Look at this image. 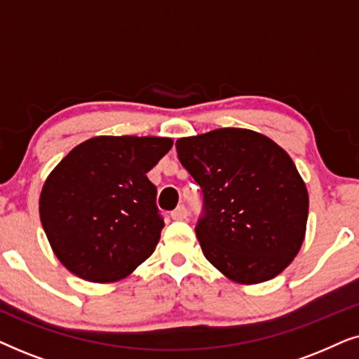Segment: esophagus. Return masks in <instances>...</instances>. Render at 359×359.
Wrapping results in <instances>:
<instances>
[{
	"label": "esophagus",
	"instance_id": "obj_1",
	"mask_svg": "<svg viewBox=\"0 0 359 359\" xmlns=\"http://www.w3.org/2000/svg\"><path fill=\"white\" fill-rule=\"evenodd\" d=\"M188 215H189V212H188V208H186V205H178V208L171 212V217H173L175 220H186L188 219Z\"/></svg>",
	"mask_w": 359,
	"mask_h": 359
}]
</instances>
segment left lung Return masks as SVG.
<instances>
[{
	"label": "left lung",
	"mask_w": 359,
	"mask_h": 359,
	"mask_svg": "<svg viewBox=\"0 0 359 359\" xmlns=\"http://www.w3.org/2000/svg\"><path fill=\"white\" fill-rule=\"evenodd\" d=\"M176 151L203 191L196 235L204 257L242 284L268 281L289 266L309 214L291 156L268 137L232 127L176 140Z\"/></svg>",
	"instance_id": "left-lung-1"
}]
</instances>
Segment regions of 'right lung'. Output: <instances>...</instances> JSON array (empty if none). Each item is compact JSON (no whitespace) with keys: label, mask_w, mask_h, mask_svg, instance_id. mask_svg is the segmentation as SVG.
Masks as SVG:
<instances>
[{"label":"right lung","mask_w":359,"mask_h":359,"mask_svg":"<svg viewBox=\"0 0 359 359\" xmlns=\"http://www.w3.org/2000/svg\"><path fill=\"white\" fill-rule=\"evenodd\" d=\"M171 147L165 137H95L53 168L39 212L63 266L86 281L111 283L154 253L165 222L147 173Z\"/></svg>","instance_id":"right-lung-1"}]
</instances>
